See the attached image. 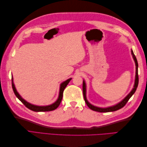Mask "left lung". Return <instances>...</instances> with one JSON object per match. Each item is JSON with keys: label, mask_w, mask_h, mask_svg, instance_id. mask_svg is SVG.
I'll return each instance as SVG.
<instances>
[{"label": "left lung", "mask_w": 147, "mask_h": 147, "mask_svg": "<svg viewBox=\"0 0 147 147\" xmlns=\"http://www.w3.org/2000/svg\"><path fill=\"white\" fill-rule=\"evenodd\" d=\"M131 54L132 55L133 59H134L135 63H136V79H135V83L134 85V88L132 89V90L130 92L129 94L125 98H124L123 100H121L120 102H119L118 104H116L115 105L112 106V107H107V108H100V107H97L91 105L90 102H89L87 99H86V83L83 80V97H84V101H85L86 105L90 109L96 111V112H114V111H117L120 109L123 108V107L126 104L127 101L129 100L132 96L134 94V92H136L137 88L138 86V84H139V75H138V63H137V60L136 59V57L134 55V53H133V51L131 50Z\"/></svg>", "instance_id": "1"}]
</instances>
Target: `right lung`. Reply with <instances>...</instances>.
Wrapping results in <instances>:
<instances>
[{"label":"right lung","instance_id":"obj_1","mask_svg":"<svg viewBox=\"0 0 147 147\" xmlns=\"http://www.w3.org/2000/svg\"><path fill=\"white\" fill-rule=\"evenodd\" d=\"M72 78H69L68 80H67L66 81L64 82L63 83H62L60 85V90H59V97L57 100L55 102L50 105H47V106H37V105H32L29 102H28L27 101H26L24 99H23L21 97V96L19 94V93L17 92L16 88L15 86V84L13 83V77L11 78V85H12V88L13 92H14L15 94L16 95V96L18 97L22 103H23L26 107L28 108L29 109L34 111V112H49V111H52L54 110L55 109H56L58 106L59 105L61 102L62 100V99H63V92L64 89L65 88V87L67 85L68 83L70 82V81L71 80Z\"/></svg>","mask_w":147,"mask_h":147}]
</instances>
